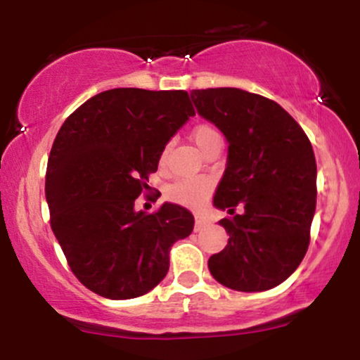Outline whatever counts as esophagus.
I'll list each match as a JSON object with an SVG mask.
<instances>
[{
  "instance_id": "esophagus-1",
  "label": "esophagus",
  "mask_w": 360,
  "mask_h": 360,
  "mask_svg": "<svg viewBox=\"0 0 360 360\" xmlns=\"http://www.w3.org/2000/svg\"><path fill=\"white\" fill-rule=\"evenodd\" d=\"M210 225V220L203 214H194V230L196 232H200V230H203L205 226Z\"/></svg>"
}]
</instances>
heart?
Masks as SVG:
<instances>
[{"instance_id": "obj_1", "label": "heart", "mask_w": 360, "mask_h": 360, "mask_svg": "<svg viewBox=\"0 0 360 360\" xmlns=\"http://www.w3.org/2000/svg\"><path fill=\"white\" fill-rule=\"evenodd\" d=\"M191 137L201 152L208 150L214 146H221L223 139L220 130L210 123H200L193 128ZM167 159V147L160 152V162H166ZM212 191V183L205 177H186V179L176 181L174 184L169 186L167 196L177 205L189 206V208H198L205 203Z\"/></svg>"}]
</instances>
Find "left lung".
Wrapping results in <instances>:
<instances>
[{
	"label": "left lung",
	"mask_w": 360,
	"mask_h": 360,
	"mask_svg": "<svg viewBox=\"0 0 360 360\" xmlns=\"http://www.w3.org/2000/svg\"><path fill=\"white\" fill-rule=\"evenodd\" d=\"M198 113L229 140V162L214 206L230 238L208 260L212 276L235 291H266L286 281L309 245L316 162L303 128L276 101L237 88L193 89Z\"/></svg>",
	"instance_id": "8db88e82"
}]
</instances>
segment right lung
Here are the masks:
<instances>
[{"label":"right lung","mask_w":360,"mask_h":360,"mask_svg":"<svg viewBox=\"0 0 360 360\" xmlns=\"http://www.w3.org/2000/svg\"><path fill=\"white\" fill-rule=\"evenodd\" d=\"M193 115L183 89L117 88L82 103L53 140L45 176L52 232L72 274L103 298L155 288L172 243L193 232V214L179 205L135 210L160 152Z\"/></svg>","instance_id":"1"}]
</instances>
